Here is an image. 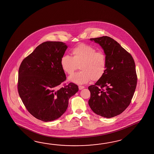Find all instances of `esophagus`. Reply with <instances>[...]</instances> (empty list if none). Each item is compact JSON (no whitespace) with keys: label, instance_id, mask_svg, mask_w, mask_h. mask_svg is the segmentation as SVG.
I'll return each instance as SVG.
<instances>
[{"label":"esophagus","instance_id":"34e87169","mask_svg":"<svg viewBox=\"0 0 154 154\" xmlns=\"http://www.w3.org/2000/svg\"><path fill=\"white\" fill-rule=\"evenodd\" d=\"M85 88V87L84 86H79V90H82L83 89H84Z\"/></svg>","mask_w":154,"mask_h":154}]
</instances>
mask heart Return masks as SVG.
Instances as JSON below:
<instances>
[{
	"instance_id": "heart-1",
	"label": "heart",
	"mask_w": 154,
	"mask_h": 154,
	"mask_svg": "<svg viewBox=\"0 0 154 154\" xmlns=\"http://www.w3.org/2000/svg\"><path fill=\"white\" fill-rule=\"evenodd\" d=\"M72 57L62 56L60 64L63 71L72 75L79 66L80 72L69 78V80L76 84H84L90 80L97 81L104 75L106 69V57L102 51L88 45L80 44L72 50Z\"/></svg>"
}]
</instances>
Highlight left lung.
Masks as SVG:
<instances>
[{
	"instance_id": "8db88e82",
	"label": "left lung",
	"mask_w": 154,
	"mask_h": 154,
	"mask_svg": "<svg viewBox=\"0 0 154 154\" xmlns=\"http://www.w3.org/2000/svg\"><path fill=\"white\" fill-rule=\"evenodd\" d=\"M90 40L104 50L106 69L102 78L89 86L88 104L96 114L111 118L122 114L131 103L137 84L135 62L131 54L110 37Z\"/></svg>"
}]
</instances>
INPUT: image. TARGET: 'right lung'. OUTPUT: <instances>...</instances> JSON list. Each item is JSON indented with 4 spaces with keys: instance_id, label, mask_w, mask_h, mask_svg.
<instances>
[{
    "instance_id": "1",
    "label": "right lung",
    "mask_w": 154,
    "mask_h": 154,
    "mask_svg": "<svg viewBox=\"0 0 154 154\" xmlns=\"http://www.w3.org/2000/svg\"><path fill=\"white\" fill-rule=\"evenodd\" d=\"M67 48L63 42H45L25 57L19 69V96L28 111L43 122L59 118L79 90L72 82L56 90L66 80L60 60Z\"/></svg>"
}]
</instances>
